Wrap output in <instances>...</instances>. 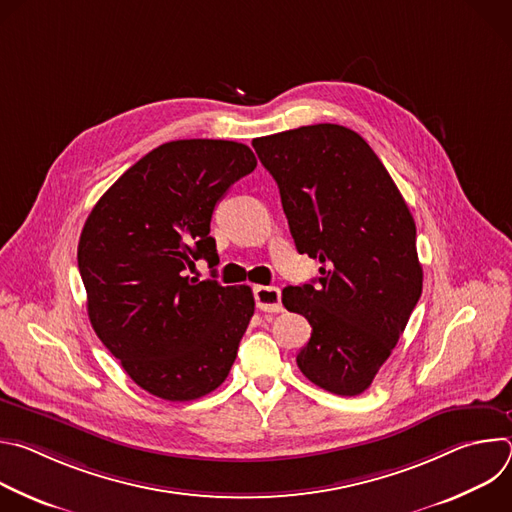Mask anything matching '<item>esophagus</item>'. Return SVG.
I'll return each mask as SVG.
<instances>
[{"label": "esophagus", "mask_w": 512, "mask_h": 512, "mask_svg": "<svg viewBox=\"0 0 512 512\" xmlns=\"http://www.w3.org/2000/svg\"><path fill=\"white\" fill-rule=\"evenodd\" d=\"M255 304L261 312H281V291L273 285H255Z\"/></svg>", "instance_id": "1"}]
</instances>
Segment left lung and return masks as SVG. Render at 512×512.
Instances as JSON below:
<instances>
[{
  "label": "left lung",
  "mask_w": 512,
  "mask_h": 512,
  "mask_svg": "<svg viewBox=\"0 0 512 512\" xmlns=\"http://www.w3.org/2000/svg\"><path fill=\"white\" fill-rule=\"evenodd\" d=\"M253 148L277 182L296 249L322 263L316 286L281 294L312 326L298 367L334 395H360L421 296L409 206L371 145L348 127L306 125L257 137Z\"/></svg>",
  "instance_id": "8db88e82"
}]
</instances>
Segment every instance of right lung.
<instances>
[{
    "label": "right lung",
    "mask_w": 512,
    "mask_h": 512,
    "mask_svg": "<svg viewBox=\"0 0 512 512\" xmlns=\"http://www.w3.org/2000/svg\"><path fill=\"white\" fill-rule=\"evenodd\" d=\"M257 166L245 143L178 139L143 156L95 204L79 241L93 330L135 385L166 401L221 387L255 312L249 285L188 275L218 263L216 202Z\"/></svg>",
    "instance_id": "obj_1"
}]
</instances>
